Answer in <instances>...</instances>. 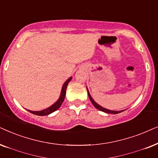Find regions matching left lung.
I'll return each instance as SVG.
<instances>
[{
    "instance_id": "left-lung-1",
    "label": "left lung",
    "mask_w": 158,
    "mask_h": 158,
    "mask_svg": "<svg viewBox=\"0 0 158 158\" xmlns=\"http://www.w3.org/2000/svg\"><path fill=\"white\" fill-rule=\"evenodd\" d=\"M87 93H88V96H89V100H90V101H91V102H92V103L93 104V106H94V107H95V108H96L97 109H98V110H101V111H103V112L107 113H113V114H117V113H121V112H122V111H123V110H120V111L110 110H108V109H106V108H102V107H101L100 106H99V105H98V103H96V102H94L93 99L92 98L91 95H90V94H89V91H88V89H87Z\"/></svg>"
}]
</instances>
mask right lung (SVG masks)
Here are the masks:
<instances>
[{
  "instance_id": "right-lung-1",
  "label": "right lung",
  "mask_w": 158,
  "mask_h": 158,
  "mask_svg": "<svg viewBox=\"0 0 158 158\" xmlns=\"http://www.w3.org/2000/svg\"><path fill=\"white\" fill-rule=\"evenodd\" d=\"M71 80V77H70L69 79H67V80L65 81L64 85H63L61 94H60L59 99H58L57 102H56V103H54L52 106L49 107V108L45 109V110H41V111H31V110H28L29 112H30L31 113H33V114L37 115H47L48 114L52 113V112H54V111H56V110H58V109L60 107V106L62 105L63 102H64V100L65 99V96H66L67 86H68V84Z\"/></svg>"
}]
</instances>
